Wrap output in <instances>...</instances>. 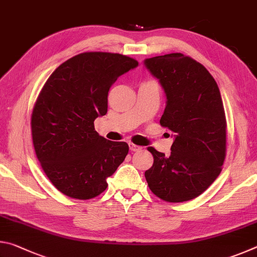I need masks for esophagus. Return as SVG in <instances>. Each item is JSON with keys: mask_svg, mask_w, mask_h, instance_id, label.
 I'll use <instances>...</instances> for the list:
<instances>
[{"mask_svg": "<svg viewBox=\"0 0 257 257\" xmlns=\"http://www.w3.org/2000/svg\"><path fill=\"white\" fill-rule=\"evenodd\" d=\"M129 149H130V151H133V152H137V151H141L142 147L138 146V145H135V144H133V143H130Z\"/></svg>", "mask_w": 257, "mask_h": 257, "instance_id": "esophagus-1", "label": "esophagus"}]
</instances>
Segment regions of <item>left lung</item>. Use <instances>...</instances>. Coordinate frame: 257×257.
<instances>
[{
    "instance_id": "left-lung-1",
    "label": "left lung",
    "mask_w": 257,
    "mask_h": 257,
    "mask_svg": "<svg viewBox=\"0 0 257 257\" xmlns=\"http://www.w3.org/2000/svg\"><path fill=\"white\" fill-rule=\"evenodd\" d=\"M167 95L160 120L175 136L171 154L149 147L152 168L145 171L150 189L165 202L196 198L219 177L227 152V120L216 81L207 69L182 53L146 59Z\"/></svg>"
}]
</instances>
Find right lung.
<instances>
[{"label": "right lung", "instance_id": "add662e5", "mask_svg": "<svg viewBox=\"0 0 257 257\" xmlns=\"http://www.w3.org/2000/svg\"><path fill=\"white\" fill-rule=\"evenodd\" d=\"M137 66L127 55L85 52L56 68L38 94L30 121L34 149L47 178L66 196H98L127 156V143L99 136L94 121L106 114L110 87Z\"/></svg>", "mask_w": 257, "mask_h": 257}]
</instances>
